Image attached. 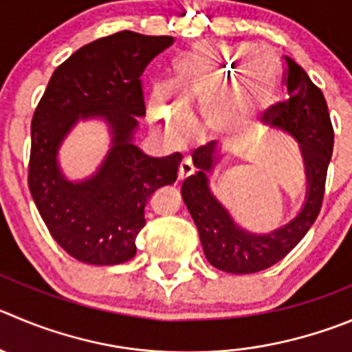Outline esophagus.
<instances>
[{"instance_id":"1","label":"esophagus","mask_w":352,"mask_h":352,"mask_svg":"<svg viewBox=\"0 0 352 352\" xmlns=\"http://www.w3.org/2000/svg\"><path fill=\"white\" fill-rule=\"evenodd\" d=\"M191 173H192L191 161L182 160V163H180V166H179V177H177V180H179V182H182V180H186L187 177L191 175Z\"/></svg>"}]
</instances>
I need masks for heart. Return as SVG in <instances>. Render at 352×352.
Instances as JSON below:
<instances>
[{
    "mask_svg": "<svg viewBox=\"0 0 352 352\" xmlns=\"http://www.w3.org/2000/svg\"><path fill=\"white\" fill-rule=\"evenodd\" d=\"M258 54L261 48L254 43H241L234 47L206 41L198 43L191 50L179 55L173 64V78L168 87L172 106L161 97H154L149 104L151 120L166 139L179 142L186 130L182 116H189L198 107L203 109V131L210 137H229L236 133L250 124L255 114L267 109L280 90L278 76L272 69V87L267 72L262 71L252 78L248 94L255 96V99L248 98L243 91V80L228 94L219 95L226 78Z\"/></svg>",
    "mask_w": 352,
    "mask_h": 352,
    "instance_id": "obj_1",
    "label": "heart"
}]
</instances>
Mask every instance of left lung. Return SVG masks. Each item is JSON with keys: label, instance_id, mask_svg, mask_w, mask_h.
I'll return each instance as SVG.
<instances>
[{"label": "left lung", "instance_id": "8db88e82", "mask_svg": "<svg viewBox=\"0 0 352 352\" xmlns=\"http://www.w3.org/2000/svg\"><path fill=\"white\" fill-rule=\"evenodd\" d=\"M285 85L288 98L265 113L276 130L294 137L300 147L305 168V201L288 224L257 234L236 224L231 213L210 191L208 175L219 156L215 142L198 147L192 154L195 172L182 184V199L198 228L205 257L213 267L231 274L264 271L287 257L307 234L321 210L327 170L333 151V128L327 100L307 72L285 55Z\"/></svg>", "mask_w": 352, "mask_h": 352}]
</instances>
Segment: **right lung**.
<instances>
[{
	"instance_id": "add662e5",
	"label": "right lung",
	"mask_w": 352,
	"mask_h": 352,
	"mask_svg": "<svg viewBox=\"0 0 352 352\" xmlns=\"http://www.w3.org/2000/svg\"><path fill=\"white\" fill-rule=\"evenodd\" d=\"M172 36L121 31L74 52L52 74L31 123L29 191L55 241L85 264L116 265L137 254L144 208L160 187L177 180L182 156H147L133 144L146 116L144 69ZM100 117L111 147L98 172L72 183L58 149L80 119Z\"/></svg>"
}]
</instances>
